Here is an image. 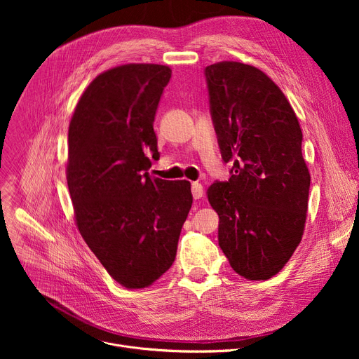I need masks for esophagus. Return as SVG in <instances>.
I'll list each match as a JSON object with an SVG mask.
<instances>
[{
	"label": "esophagus",
	"mask_w": 359,
	"mask_h": 359,
	"mask_svg": "<svg viewBox=\"0 0 359 359\" xmlns=\"http://www.w3.org/2000/svg\"><path fill=\"white\" fill-rule=\"evenodd\" d=\"M192 195L195 199H201L203 196V187L199 182L192 183Z\"/></svg>",
	"instance_id": "esophagus-1"
}]
</instances>
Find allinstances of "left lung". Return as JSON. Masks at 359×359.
<instances>
[{
    "instance_id": "1",
    "label": "left lung",
    "mask_w": 359,
    "mask_h": 359,
    "mask_svg": "<svg viewBox=\"0 0 359 359\" xmlns=\"http://www.w3.org/2000/svg\"><path fill=\"white\" fill-rule=\"evenodd\" d=\"M210 110L230 179L215 182L208 201L218 212V244L231 268L250 280L276 275L301 241L310 173L303 132L280 88L241 62L205 68Z\"/></svg>"
}]
</instances>
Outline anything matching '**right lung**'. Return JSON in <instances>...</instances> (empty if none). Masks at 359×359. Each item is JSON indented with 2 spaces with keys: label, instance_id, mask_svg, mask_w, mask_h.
I'll list each match as a JSON object with an SVG mask.
<instances>
[{
  "label": "right lung",
  "instance_id": "obj_1",
  "mask_svg": "<svg viewBox=\"0 0 359 359\" xmlns=\"http://www.w3.org/2000/svg\"><path fill=\"white\" fill-rule=\"evenodd\" d=\"M172 69L128 64L94 79L68 129L67 182L80 234L126 288H144L170 269L192 206L187 180L153 179L156 111Z\"/></svg>",
  "mask_w": 359,
  "mask_h": 359
}]
</instances>
